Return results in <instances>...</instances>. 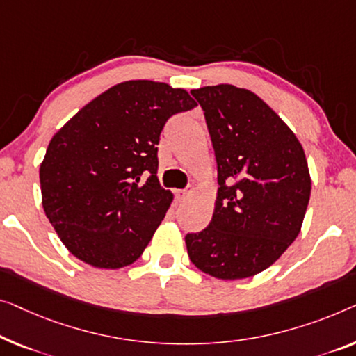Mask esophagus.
<instances>
[{"mask_svg":"<svg viewBox=\"0 0 356 356\" xmlns=\"http://www.w3.org/2000/svg\"><path fill=\"white\" fill-rule=\"evenodd\" d=\"M190 195H192V190H176V198L179 201H185Z\"/></svg>","mask_w":356,"mask_h":356,"instance_id":"1","label":"esophagus"}]
</instances>
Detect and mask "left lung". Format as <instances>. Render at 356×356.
I'll use <instances>...</instances> for the list:
<instances>
[{
	"mask_svg": "<svg viewBox=\"0 0 356 356\" xmlns=\"http://www.w3.org/2000/svg\"><path fill=\"white\" fill-rule=\"evenodd\" d=\"M217 161L209 225L187 233L190 261L219 280L264 272L299 235L312 180L300 142L256 94L232 84L193 89Z\"/></svg>",
	"mask_w": 356,
	"mask_h": 356,
	"instance_id": "1",
	"label": "left lung"
}]
</instances>
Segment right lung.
Wrapping results in <instances>:
<instances>
[{
  "mask_svg": "<svg viewBox=\"0 0 356 356\" xmlns=\"http://www.w3.org/2000/svg\"><path fill=\"white\" fill-rule=\"evenodd\" d=\"M193 107L185 89L134 79L97 95L56 132L40 168L42 208L79 261L121 268L142 256L172 201L156 177L160 134L172 115Z\"/></svg>",
  "mask_w": 356,
  "mask_h": 356,
  "instance_id": "right-lung-1",
  "label": "right lung"
}]
</instances>
